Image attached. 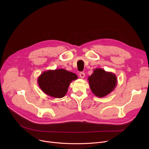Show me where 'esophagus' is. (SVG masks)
Listing matches in <instances>:
<instances>
[{"mask_svg":"<svg viewBox=\"0 0 149 149\" xmlns=\"http://www.w3.org/2000/svg\"><path fill=\"white\" fill-rule=\"evenodd\" d=\"M79 76H80L81 79H84V77H85V74L84 72H80L79 74Z\"/></svg>","mask_w":149,"mask_h":149,"instance_id":"34e87169","label":"esophagus"}]
</instances>
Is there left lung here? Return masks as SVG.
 I'll return each mask as SVG.
<instances>
[{"mask_svg": "<svg viewBox=\"0 0 149 149\" xmlns=\"http://www.w3.org/2000/svg\"><path fill=\"white\" fill-rule=\"evenodd\" d=\"M88 81L92 93L97 97H104L112 92L117 85V78L111 72L96 68L88 77Z\"/></svg>", "mask_w": 149, "mask_h": 149, "instance_id": "left-lung-1", "label": "left lung"}]
</instances>
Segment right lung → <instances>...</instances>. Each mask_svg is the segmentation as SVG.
Wrapping results in <instances>:
<instances>
[{
    "label": "right lung",
    "mask_w": 149,
    "mask_h": 149,
    "mask_svg": "<svg viewBox=\"0 0 149 149\" xmlns=\"http://www.w3.org/2000/svg\"><path fill=\"white\" fill-rule=\"evenodd\" d=\"M77 79L75 74L64 69H57L42 72L38 77L37 83L45 94L60 98L66 94L70 83Z\"/></svg>",
    "instance_id": "1"
}]
</instances>
